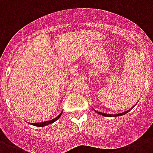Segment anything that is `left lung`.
I'll return each instance as SVG.
<instances>
[{
  "instance_id": "left-lung-1",
  "label": "left lung",
  "mask_w": 153,
  "mask_h": 153,
  "mask_svg": "<svg viewBox=\"0 0 153 153\" xmlns=\"http://www.w3.org/2000/svg\"><path fill=\"white\" fill-rule=\"evenodd\" d=\"M130 109H128V110H127V111L124 112V113H121V114H104V113H101V112H98V111H96V110H94L95 112H97L98 114H100V115H102V116H104V117H118V116H122V115H125L126 114H127V113H128V112L130 111Z\"/></svg>"
}]
</instances>
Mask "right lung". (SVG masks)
I'll list each match as a JSON object with an SVG mask.
<instances>
[{
    "label": "right lung",
    "instance_id": "add662e5",
    "mask_svg": "<svg viewBox=\"0 0 153 153\" xmlns=\"http://www.w3.org/2000/svg\"><path fill=\"white\" fill-rule=\"evenodd\" d=\"M62 112H61V114H60L59 116L56 117L55 118L52 119V120H50V121H44V122H39V123H29V122H28V123L31 124V125H32V126H37V127H43V126H48V125H50V124L53 123V122H55V121H57L58 119L60 117V116L62 115Z\"/></svg>",
    "mask_w": 153,
    "mask_h": 153
}]
</instances>
